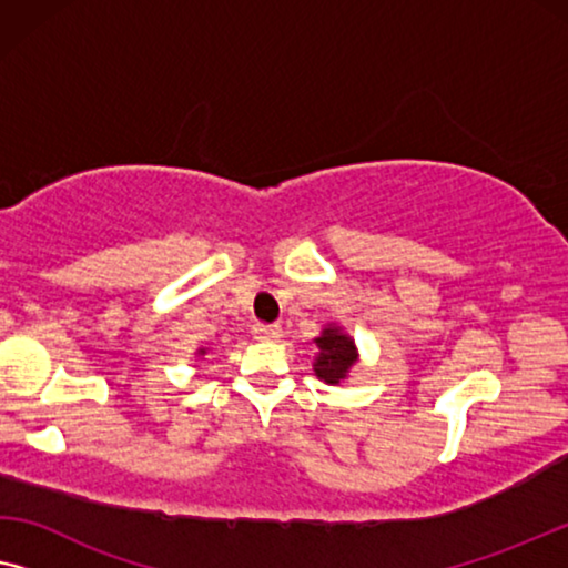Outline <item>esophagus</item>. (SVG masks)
<instances>
[{
  "label": "esophagus",
  "instance_id": "34e87169",
  "mask_svg": "<svg viewBox=\"0 0 568 568\" xmlns=\"http://www.w3.org/2000/svg\"><path fill=\"white\" fill-rule=\"evenodd\" d=\"M254 339H262V342H273V339H281V326L277 324H257L252 329Z\"/></svg>",
  "mask_w": 568,
  "mask_h": 568
}]
</instances>
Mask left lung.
Here are the masks:
<instances>
[{
	"instance_id": "obj_1",
	"label": "left lung",
	"mask_w": 568,
	"mask_h": 568,
	"mask_svg": "<svg viewBox=\"0 0 568 568\" xmlns=\"http://www.w3.org/2000/svg\"><path fill=\"white\" fill-rule=\"evenodd\" d=\"M316 357H314V375L324 381L326 386H339L349 378L355 363L361 361L355 339L345 332V326L326 324L322 334L314 339Z\"/></svg>"
}]
</instances>
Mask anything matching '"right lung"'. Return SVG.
Segmentation results:
<instances>
[{
    "label": "right lung",
    "instance_id": "obj_1",
    "mask_svg": "<svg viewBox=\"0 0 568 568\" xmlns=\"http://www.w3.org/2000/svg\"><path fill=\"white\" fill-rule=\"evenodd\" d=\"M203 355H207V347H197L195 349V357H203Z\"/></svg>",
    "mask_w": 568,
    "mask_h": 568
}]
</instances>
